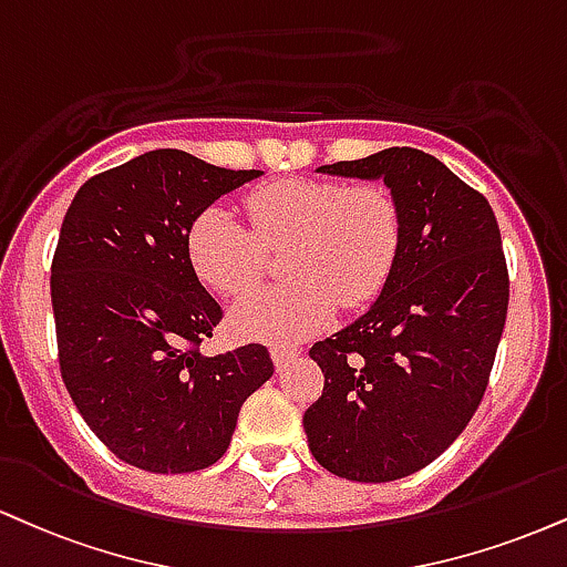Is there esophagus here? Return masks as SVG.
<instances>
[{
    "label": "esophagus",
    "mask_w": 567,
    "mask_h": 567,
    "mask_svg": "<svg viewBox=\"0 0 567 567\" xmlns=\"http://www.w3.org/2000/svg\"><path fill=\"white\" fill-rule=\"evenodd\" d=\"M298 357L296 349H288V346H271V361H275L277 370H285L292 359Z\"/></svg>",
    "instance_id": "obj_1"
}]
</instances>
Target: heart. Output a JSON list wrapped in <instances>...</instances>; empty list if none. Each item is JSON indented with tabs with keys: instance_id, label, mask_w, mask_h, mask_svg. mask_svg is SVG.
Returning <instances> with one entry per match:
<instances>
[{
	"instance_id": "1",
	"label": "heart",
	"mask_w": 567,
	"mask_h": 567,
	"mask_svg": "<svg viewBox=\"0 0 567 567\" xmlns=\"http://www.w3.org/2000/svg\"><path fill=\"white\" fill-rule=\"evenodd\" d=\"M250 227L208 206L187 231V258L206 288L243 296L261 282L269 250H285L292 279L245 296L229 311L240 338L296 343L336 319L338 306L361 309L385 288L399 261L404 216L383 184L279 179L245 197Z\"/></svg>"
}]
</instances>
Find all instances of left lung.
I'll list each match as a JSON object with an SVG mask.
<instances>
[{"label":"left lung","mask_w":567,"mask_h":567,"mask_svg":"<svg viewBox=\"0 0 567 567\" xmlns=\"http://www.w3.org/2000/svg\"><path fill=\"white\" fill-rule=\"evenodd\" d=\"M317 172L383 179L404 237L372 309L311 346L324 388L303 431L338 478L399 481L446 452L486 393L509 301L499 224L478 189L414 147Z\"/></svg>","instance_id":"left-lung-1"}]
</instances>
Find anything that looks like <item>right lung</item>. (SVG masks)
Instances as JSON below:
<instances>
[{
	"label": "right lung",
	"mask_w": 567,
	"mask_h": 567,
	"mask_svg": "<svg viewBox=\"0 0 567 567\" xmlns=\"http://www.w3.org/2000/svg\"><path fill=\"white\" fill-rule=\"evenodd\" d=\"M261 172L150 150L81 184L52 258L63 383L92 433L147 473L227 452L243 401L275 372L261 343L203 357L221 306L187 258L200 210Z\"/></svg>",
	"instance_id": "obj_1"
}]
</instances>
